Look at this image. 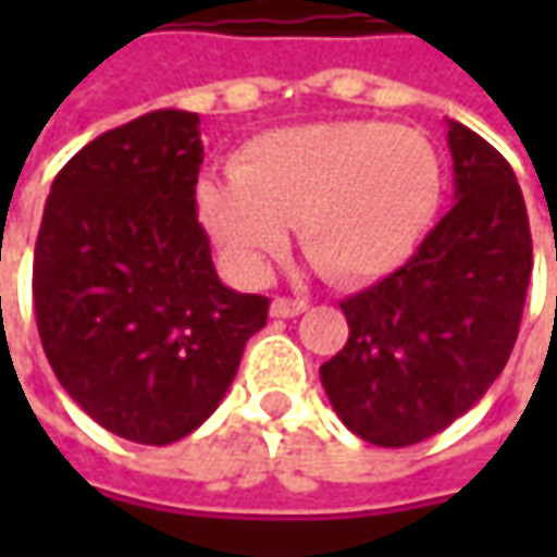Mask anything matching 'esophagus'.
I'll return each instance as SVG.
<instances>
[{"label": "esophagus", "mask_w": 557, "mask_h": 557, "mask_svg": "<svg viewBox=\"0 0 557 557\" xmlns=\"http://www.w3.org/2000/svg\"><path fill=\"white\" fill-rule=\"evenodd\" d=\"M307 307H310V304H307V300H297V297H275L269 312H272L275 319H294V315L307 312Z\"/></svg>", "instance_id": "esophagus-1"}]
</instances>
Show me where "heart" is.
Masks as SVG:
<instances>
[{
	"mask_svg": "<svg viewBox=\"0 0 557 557\" xmlns=\"http://www.w3.org/2000/svg\"><path fill=\"white\" fill-rule=\"evenodd\" d=\"M443 198L434 141L381 120H322L247 141L235 170L195 188L203 228L225 260L257 278L288 245L341 285L396 269L431 228Z\"/></svg>",
	"mask_w": 557,
	"mask_h": 557,
	"instance_id": "obj_1",
	"label": "heart"
}]
</instances>
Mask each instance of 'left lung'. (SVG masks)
Wrapping results in <instances>:
<instances>
[{
    "mask_svg": "<svg viewBox=\"0 0 557 557\" xmlns=\"http://www.w3.org/2000/svg\"><path fill=\"white\" fill-rule=\"evenodd\" d=\"M456 203L418 250L341 300L350 337L319 374L334 412L374 446H412L465 416L505 369L524 312L533 242L503 154L449 120Z\"/></svg>",
    "mask_w": 557,
    "mask_h": 557,
    "instance_id": "left-lung-1",
    "label": "left lung"
}]
</instances>
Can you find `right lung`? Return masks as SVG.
<instances>
[{"mask_svg":"<svg viewBox=\"0 0 557 557\" xmlns=\"http://www.w3.org/2000/svg\"><path fill=\"white\" fill-rule=\"evenodd\" d=\"M201 120L151 111L54 176L33 307L61 387L104 431L166 446L220 406L269 297L225 288L198 223Z\"/></svg>","mask_w":557,"mask_h":557,"instance_id":"right-lung-1","label":"right lung"}]
</instances>
